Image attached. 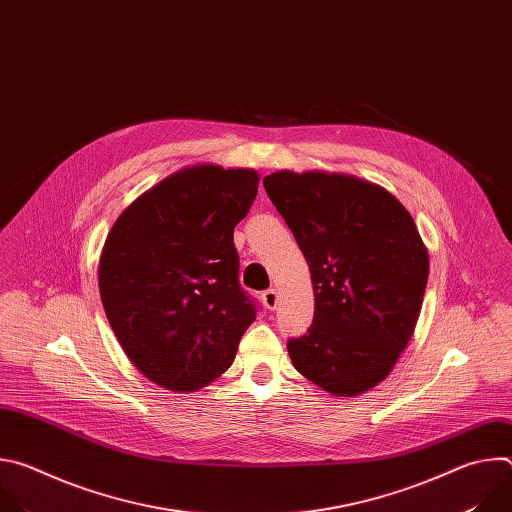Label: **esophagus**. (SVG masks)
Wrapping results in <instances>:
<instances>
[{"instance_id":"esophagus-1","label":"esophagus","mask_w":512,"mask_h":512,"mask_svg":"<svg viewBox=\"0 0 512 512\" xmlns=\"http://www.w3.org/2000/svg\"><path fill=\"white\" fill-rule=\"evenodd\" d=\"M261 300H263V304H265V308H267V310H275V308H277V304H279V296H277V291H275L273 287L263 291V294H261Z\"/></svg>"}]
</instances>
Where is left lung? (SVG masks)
<instances>
[{"mask_svg": "<svg viewBox=\"0 0 512 512\" xmlns=\"http://www.w3.org/2000/svg\"><path fill=\"white\" fill-rule=\"evenodd\" d=\"M312 273L314 320L287 340L298 373L338 397L381 383L407 346L429 257L411 214L354 176L275 172L263 178Z\"/></svg>", "mask_w": 512, "mask_h": 512, "instance_id": "1", "label": "left lung"}]
</instances>
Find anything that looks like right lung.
Returning a JSON list of instances; mask_svg holds the SVG:
<instances>
[{
  "label": "right lung",
  "instance_id": "add662e5",
  "mask_svg": "<svg viewBox=\"0 0 512 512\" xmlns=\"http://www.w3.org/2000/svg\"><path fill=\"white\" fill-rule=\"evenodd\" d=\"M257 186L253 170L186 168L125 208L105 241L107 320L129 360L164 389L188 393L221 377L255 320L233 233Z\"/></svg>",
  "mask_w": 512,
  "mask_h": 512
}]
</instances>
